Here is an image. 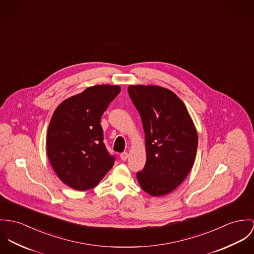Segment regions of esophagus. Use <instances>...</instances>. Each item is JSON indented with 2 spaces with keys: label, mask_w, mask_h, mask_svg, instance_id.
Returning a JSON list of instances; mask_svg holds the SVG:
<instances>
[{
  "label": "esophagus",
  "mask_w": 254,
  "mask_h": 254,
  "mask_svg": "<svg viewBox=\"0 0 254 254\" xmlns=\"http://www.w3.org/2000/svg\"><path fill=\"white\" fill-rule=\"evenodd\" d=\"M128 156H129L128 152H123V153L120 154V159H121L122 161H126L127 158H128Z\"/></svg>",
  "instance_id": "1"
}]
</instances>
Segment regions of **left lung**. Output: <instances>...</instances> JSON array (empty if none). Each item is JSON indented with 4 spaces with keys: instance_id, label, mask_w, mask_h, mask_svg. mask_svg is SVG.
<instances>
[{
    "instance_id": "8db88e82",
    "label": "left lung",
    "mask_w": 254,
    "mask_h": 254,
    "mask_svg": "<svg viewBox=\"0 0 254 254\" xmlns=\"http://www.w3.org/2000/svg\"><path fill=\"white\" fill-rule=\"evenodd\" d=\"M145 133L146 162L137 173L141 189L159 197L174 191L189 174L196 157L198 134L184 102L157 85H129Z\"/></svg>"
}]
</instances>
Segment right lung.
<instances>
[{
    "label": "right lung",
    "instance_id": "right-lung-1",
    "mask_svg": "<svg viewBox=\"0 0 254 254\" xmlns=\"http://www.w3.org/2000/svg\"><path fill=\"white\" fill-rule=\"evenodd\" d=\"M120 92L118 85H94L64 100L54 111L46 152L57 177L78 191L92 189L112 169L115 158L103 142L101 117Z\"/></svg>",
    "mask_w": 254,
    "mask_h": 254
}]
</instances>
